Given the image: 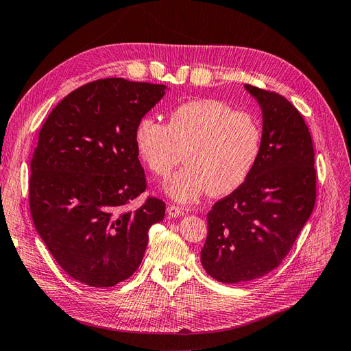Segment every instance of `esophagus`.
Returning <instances> with one entry per match:
<instances>
[{"label": "esophagus", "mask_w": 351, "mask_h": 351, "mask_svg": "<svg viewBox=\"0 0 351 351\" xmlns=\"http://www.w3.org/2000/svg\"><path fill=\"white\" fill-rule=\"evenodd\" d=\"M167 212H168L169 217H174V218L183 217V215H184V210H183L182 208H180V206H176V205H169V206L167 208Z\"/></svg>", "instance_id": "1"}]
</instances>
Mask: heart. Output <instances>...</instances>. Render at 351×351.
<instances>
[{
	"instance_id": "b5f03b06",
	"label": "heart",
	"mask_w": 351,
	"mask_h": 351,
	"mask_svg": "<svg viewBox=\"0 0 351 351\" xmlns=\"http://www.w3.org/2000/svg\"><path fill=\"white\" fill-rule=\"evenodd\" d=\"M134 145L159 177L173 171L184 151L186 165L164 190L187 204L206 190L212 196H224L246 182L261 154L262 130L250 114L224 101L192 99L169 112L167 124L143 117L134 129Z\"/></svg>"
}]
</instances>
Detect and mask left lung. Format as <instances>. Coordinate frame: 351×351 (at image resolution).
Returning <instances> with one entry per match:
<instances>
[{"label":"left lung","mask_w":351,"mask_h":351,"mask_svg":"<svg viewBox=\"0 0 351 351\" xmlns=\"http://www.w3.org/2000/svg\"><path fill=\"white\" fill-rule=\"evenodd\" d=\"M244 88L262 110L261 154L237 190L208 212L202 267L237 284L275 269L309 219L316 199L313 143L302 114L280 93Z\"/></svg>","instance_id":"left-lung-1"}]
</instances>
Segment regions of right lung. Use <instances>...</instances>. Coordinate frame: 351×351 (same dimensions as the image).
Masks as SVG:
<instances>
[{"label": "right lung", "mask_w": 351, "mask_h": 351, "mask_svg": "<svg viewBox=\"0 0 351 351\" xmlns=\"http://www.w3.org/2000/svg\"><path fill=\"white\" fill-rule=\"evenodd\" d=\"M167 86L121 77L73 90L51 111L30 161L29 205L57 263L89 287H112L139 268L147 231L165 204L147 197L134 129Z\"/></svg>", "instance_id": "1"}]
</instances>
